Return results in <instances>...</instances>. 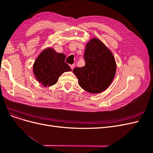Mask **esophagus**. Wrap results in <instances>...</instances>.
<instances>
[{
  "label": "esophagus",
  "mask_w": 153,
  "mask_h": 153,
  "mask_svg": "<svg viewBox=\"0 0 153 153\" xmlns=\"http://www.w3.org/2000/svg\"><path fill=\"white\" fill-rule=\"evenodd\" d=\"M70 67H71V69L73 70V69H74V68H75V64H71V65H70Z\"/></svg>",
  "instance_id": "1"
}]
</instances>
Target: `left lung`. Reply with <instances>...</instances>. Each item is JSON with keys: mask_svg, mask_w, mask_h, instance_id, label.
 I'll list each match as a JSON object with an SVG mask.
<instances>
[{"mask_svg": "<svg viewBox=\"0 0 153 153\" xmlns=\"http://www.w3.org/2000/svg\"><path fill=\"white\" fill-rule=\"evenodd\" d=\"M84 57L85 66L73 70L78 84L89 93H100L114 78L116 63L114 55L104 43L94 38L87 43Z\"/></svg>", "mask_w": 153, "mask_h": 153, "instance_id": "obj_1", "label": "left lung"}]
</instances>
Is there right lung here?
<instances>
[{
    "label": "right lung",
    "instance_id": "obj_1",
    "mask_svg": "<svg viewBox=\"0 0 153 153\" xmlns=\"http://www.w3.org/2000/svg\"><path fill=\"white\" fill-rule=\"evenodd\" d=\"M65 55L56 52L52 48L42 51L33 65V73L37 80L44 87L55 85L63 73L71 71L65 62Z\"/></svg>",
    "mask_w": 153,
    "mask_h": 153
}]
</instances>
